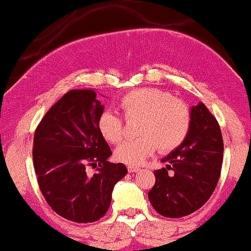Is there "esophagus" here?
<instances>
[{
	"label": "esophagus",
	"instance_id": "esophagus-1",
	"mask_svg": "<svg viewBox=\"0 0 251 251\" xmlns=\"http://www.w3.org/2000/svg\"><path fill=\"white\" fill-rule=\"evenodd\" d=\"M127 170L128 172H138L139 171V168H137V166H133V165H128Z\"/></svg>",
	"mask_w": 251,
	"mask_h": 251
}]
</instances>
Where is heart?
Returning a JSON list of instances; mask_svg holds the SVG:
<instances>
[{"mask_svg": "<svg viewBox=\"0 0 251 251\" xmlns=\"http://www.w3.org/2000/svg\"><path fill=\"white\" fill-rule=\"evenodd\" d=\"M127 122L139 120L137 134L118 146L116 158L128 165H140L155 151H174L188 137L191 127V112L186 103L174 99L168 92L157 88H139L125 94L119 101ZM98 129L106 142L118 144L125 134L123 120L106 111L98 120Z\"/></svg>", "mask_w": 251, "mask_h": 251, "instance_id": "b5f03b06", "label": "heart"}]
</instances>
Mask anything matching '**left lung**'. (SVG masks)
<instances>
[{
    "label": "left lung",
    "instance_id": "left-lung-1",
    "mask_svg": "<svg viewBox=\"0 0 251 251\" xmlns=\"http://www.w3.org/2000/svg\"><path fill=\"white\" fill-rule=\"evenodd\" d=\"M190 112L188 137L162 158L166 168L154 171L155 183L149 192L155 211L170 218L188 216L208 201L223 162V138L216 118L203 102L192 106Z\"/></svg>",
    "mask_w": 251,
    "mask_h": 251
}]
</instances>
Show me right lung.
Instances as JSON below:
<instances>
[{"label": "right lung", "mask_w": 251, "mask_h": 251, "mask_svg": "<svg viewBox=\"0 0 251 251\" xmlns=\"http://www.w3.org/2000/svg\"><path fill=\"white\" fill-rule=\"evenodd\" d=\"M103 105L93 89L66 93L42 118L34 134L33 162L48 205L76 223L105 216L114 185L125 177L122 163L108 162L112 151L98 129ZM97 171L87 172V166Z\"/></svg>", "instance_id": "1"}]
</instances>
